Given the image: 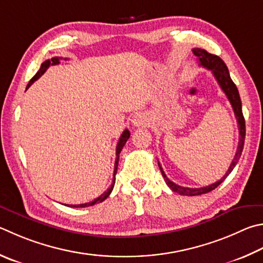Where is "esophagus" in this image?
Instances as JSON below:
<instances>
[{"instance_id":"34e87169","label":"esophagus","mask_w":263,"mask_h":263,"mask_svg":"<svg viewBox=\"0 0 263 263\" xmlns=\"http://www.w3.org/2000/svg\"><path fill=\"white\" fill-rule=\"evenodd\" d=\"M147 117L144 115V114H138L132 119V124L135 126H146L147 125Z\"/></svg>"}]
</instances>
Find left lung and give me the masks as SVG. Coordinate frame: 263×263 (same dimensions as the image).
<instances>
[{"label": "left lung", "mask_w": 263, "mask_h": 263, "mask_svg": "<svg viewBox=\"0 0 263 263\" xmlns=\"http://www.w3.org/2000/svg\"><path fill=\"white\" fill-rule=\"evenodd\" d=\"M193 54L198 57V62L200 66H203L208 70H211L215 79L217 80L218 85L221 86V88L224 93H226L227 98L230 101L233 112H235V116L237 118V123H238V127H239V142H238V148H237V153L233 160L231 162L230 166L227 171V174L223 176V177L219 179L216 183H214L212 185L204 186V187H200V189H190V187H183V186H179L177 184H175L174 181H171L168 177H166L163 169L159 163L160 170L162 173V176L165 180L166 185L174 191V192H177L181 195H189V197H193V195H200V194H204L211 192V191L215 190L217 186L222 183V181L226 179L229 174L231 173L235 168L238 160L241 155L242 148H244V142H245V119H244V115H242V110H241V101H240V97H239V92H238L237 86L235 85V83L232 82V79L230 77V73H229V70L227 68V65L224 62L219 59L218 56L209 54L208 51H206L204 49L201 48H194L193 49Z\"/></svg>", "instance_id": "obj_1"}]
</instances>
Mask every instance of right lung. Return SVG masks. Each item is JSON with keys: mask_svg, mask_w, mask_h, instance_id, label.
I'll use <instances>...</instances> for the list:
<instances>
[{"mask_svg": "<svg viewBox=\"0 0 263 263\" xmlns=\"http://www.w3.org/2000/svg\"><path fill=\"white\" fill-rule=\"evenodd\" d=\"M60 60H61V57H52L51 60H47V61H45L44 63L41 64V66H40V70L37 71L36 74H35L34 77H33V78L30 80V83L27 84V86H26V89H28V87H30V86H31L33 83H34L35 80L39 79V78L41 77V76L46 72L47 69H48L50 65H56V64H60ZM64 60L66 61V59H64ZM128 138H130V131H128V130H124V132L122 133L121 138H119V140H118V144H117V147H116V161H115V169H114V179H112V184H111L110 187H109V189H108V190L106 191V192H104L103 194L100 195L99 198L94 199L93 201L87 202V203H82V204H68L69 207H74V208H84V207L94 206L95 203L102 202V201H104V200H106V199L109 197V194L111 193V191H112V189H114V185H115V177H116V174H117V166H118L119 153H121V151H122V148L124 147V145L126 144V141H127Z\"/></svg>", "mask_w": 263, "mask_h": 263, "instance_id": "add662e5", "label": "right lung"}]
</instances>
